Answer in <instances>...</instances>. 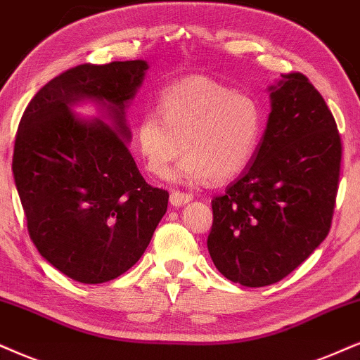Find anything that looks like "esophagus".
Listing matches in <instances>:
<instances>
[{
    "label": "esophagus",
    "instance_id": "obj_1",
    "mask_svg": "<svg viewBox=\"0 0 360 360\" xmlns=\"http://www.w3.org/2000/svg\"><path fill=\"white\" fill-rule=\"evenodd\" d=\"M191 199H193V198H191L189 194L181 193V191H172L171 195H169L171 206H174V207L184 206V204H188V202L191 201Z\"/></svg>",
    "mask_w": 360,
    "mask_h": 360
}]
</instances>
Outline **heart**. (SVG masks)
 Returning a JSON list of instances; mask_svg holds the SVG:
<instances>
[{
    "label": "heart",
    "mask_w": 360,
    "mask_h": 360,
    "mask_svg": "<svg viewBox=\"0 0 360 360\" xmlns=\"http://www.w3.org/2000/svg\"><path fill=\"white\" fill-rule=\"evenodd\" d=\"M261 133L256 99L206 76H191L159 91L156 112H144L136 124V146L154 176L165 177L186 153L177 179L222 183L249 165Z\"/></svg>",
    "instance_id": "heart-1"
}]
</instances>
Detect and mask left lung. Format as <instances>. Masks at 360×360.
Segmentation results:
<instances>
[{"label":"left lung","instance_id":"left-lung-1","mask_svg":"<svg viewBox=\"0 0 360 360\" xmlns=\"http://www.w3.org/2000/svg\"><path fill=\"white\" fill-rule=\"evenodd\" d=\"M262 141L222 195L212 199L207 249L214 266L245 288L274 284L329 234L342 144L324 98L301 72L269 86Z\"/></svg>","mask_w":360,"mask_h":360}]
</instances>
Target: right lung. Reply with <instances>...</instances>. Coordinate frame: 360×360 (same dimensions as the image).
Here are the masks:
<instances>
[{
    "label": "right lung",
    "mask_w": 360,
    "mask_h": 360,
    "mask_svg": "<svg viewBox=\"0 0 360 360\" xmlns=\"http://www.w3.org/2000/svg\"><path fill=\"white\" fill-rule=\"evenodd\" d=\"M144 59L79 65L44 84L18 126L13 174L31 239L59 272L83 284L134 266L166 214L169 193L149 186L126 144V109ZM93 102L100 116L72 108Z\"/></svg>",
    "instance_id": "obj_1"
}]
</instances>
